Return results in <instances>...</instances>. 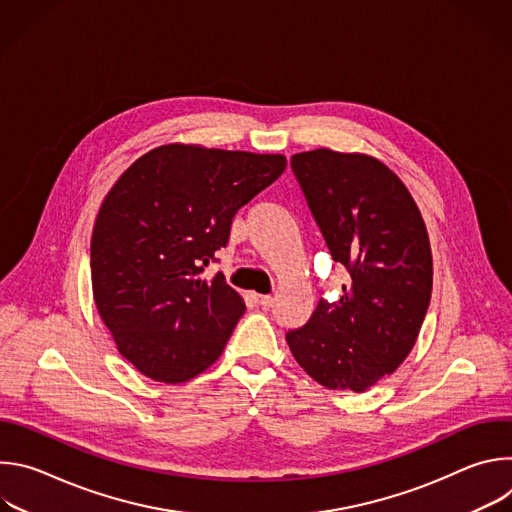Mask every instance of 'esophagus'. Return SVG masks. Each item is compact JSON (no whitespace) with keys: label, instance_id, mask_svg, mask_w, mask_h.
Instances as JSON below:
<instances>
[{"label":"esophagus","instance_id":"1","mask_svg":"<svg viewBox=\"0 0 512 512\" xmlns=\"http://www.w3.org/2000/svg\"><path fill=\"white\" fill-rule=\"evenodd\" d=\"M255 302L263 308H269L273 304V298L271 296H255Z\"/></svg>","mask_w":512,"mask_h":512}]
</instances>
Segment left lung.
I'll list each match as a JSON object with an SVG mask.
<instances>
[{
  "instance_id": "obj_1",
  "label": "left lung",
  "mask_w": 512,
  "mask_h": 512,
  "mask_svg": "<svg viewBox=\"0 0 512 512\" xmlns=\"http://www.w3.org/2000/svg\"><path fill=\"white\" fill-rule=\"evenodd\" d=\"M291 170L348 285L285 340L316 383L362 393L417 342L433 283L427 229L407 186L373 156L320 148L291 156Z\"/></svg>"
}]
</instances>
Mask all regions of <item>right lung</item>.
I'll use <instances>...</instances> for the list:
<instances>
[{"mask_svg": "<svg viewBox=\"0 0 512 512\" xmlns=\"http://www.w3.org/2000/svg\"><path fill=\"white\" fill-rule=\"evenodd\" d=\"M281 154L168 143L107 192L91 237L93 298L117 350L178 385L223 354L245 302L223 273L202 277L233 216L285 170Z\"/></svg>", "mask_w": 512, "mask_h": 512, "instance_id": "1", "label": "right lung"}]
</instances>
